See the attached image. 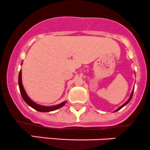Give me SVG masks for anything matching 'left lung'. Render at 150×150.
Returning <instances> with one entry per match:
<instances>
[{"instance_id": "obj_1", "label": "left lung", "mask_w": 150, "mask_h": 150, "mask_svg": "<svg viewBox=\"0 0 150 150\" xmlns=\"http://www.w3.org/2000/svg\"><path fill=\"white\" fill-rule=\"evenodd\" d=\"M133 93H134V89H133V91H132V94H131V96H130V98H129V100H127V101H126V103H124V104H123V105H122L121 106V107H120V108H118V109H117V110H115V111H114V112H116V111L119 110H120V109H121V108H123V107H124V106H125V105H127V104H128V103H129V102H130L131 99H132V96H133Z\"/></svg>"}]
</instances>
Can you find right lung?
Wrapping results in <instances>:
<instances>
[{"mask_svg":"<svg viewBox=\"0 0 150 150\" xmlns=\"http://www.w3.org/2000/svg\"><path fill=\"white\" fill-rule=\"evenodd\" d=\"M18 86H19L20 92H21V96H22V98L24 99V100L26 102V103L28 104L30 107L32 108L39 111V112H50V111L55 110L63 107L66 103V101H64L62 103H61V104L56 105L43 106V105H40L37 104V103H35V102L32 101V100H31L28 96H27V93H26L25 90H24V86H23L22 81H21V71H20L19 74H18Z\"/></svg>","mask_w":150,"mask_h":150,"instance_id":"right-lung-1","label":"right lung"}]
</instances>
